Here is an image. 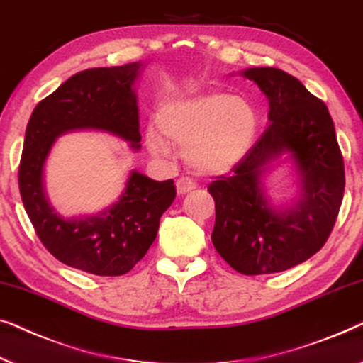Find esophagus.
<instances>
[{
  "mask_svg": "<svg viewBox=\"0 0 363 363\" xmlns=\"http://www.w3.org/2000/svg\"><path fill=\"white\" fill-rule=\"evenodd\" d=\"M176 189H177V194H179V196H184V194L191 192L196 189V182L187 179V177H181V179H177V182H176Z\"/></svg>",
  "mask_w": 363,
  "mask_h": 363,
  "instance_id": "34e87169",
  "label": "esophagus"
}]
</instances>
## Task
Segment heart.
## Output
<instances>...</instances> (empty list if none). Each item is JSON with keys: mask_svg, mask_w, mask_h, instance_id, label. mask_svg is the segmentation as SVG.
<instances>
[{"mask_svg": "<svg viewBox=\"0 0 363 363\" xmlns=\"http://www.w3.org/2000/svg\"><path fill=\"white\" fill-rule=\"evenodd\" d=\"M156 125L157 129L147 126L145 135L152 155L169 156L167 137L182 146L189 169L201 176H218L232 171L248 155L259 118L250 101L225 91H208L166 101L157 111Z\"/></svg>", "mask_w": 363, "mask_h": 363, "instance_id": "heart-1", "label": "heart"}]
</instances>
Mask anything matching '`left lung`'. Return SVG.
Here are the masks:
<instances>
[{
	"instance_id": "left-lung-1",
	"label": "left lung",
	"mask_w": 363,
	"mask_h": 363,
	"mask_svg": "<svg viewBox=\"0 0 363 363\" xmlns=\"http://www.w3.org/2000/svg\"><path fill=\"white\" fill-rule=\"evenodd\" d=\"M240 74L267 95L269 126L230 174L208 186L216 201L212 243L238 273H278L328 242L344 197V160L328 106L298 79L274 67ZM283 155L298 174L300 197L281 209L266 196L262 177Z\"/></svg>"
}]
</instances>
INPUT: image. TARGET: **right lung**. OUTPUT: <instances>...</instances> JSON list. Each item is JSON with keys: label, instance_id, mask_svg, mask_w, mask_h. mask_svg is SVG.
<instances>
[{"label": "right lung", "instance_id": "obj_1", "mask_svg": "<svg viewBox=\"0 0 363 363\" xmlns=\"http://www.w3.org/2000/svg\"><path fill=\"white\" fill-rule=\"evenodd\" d=\"M145 65L86 69L40 100L30 115L19 164V191L30 223L49 253L67 267L99 277L128 273L155 242L160 218L176 199L174 181L131 171L118 201L94 216L62 217L44 189V166L60 135L110 133L141 147L135 84Z\"/></svg>", "mask_w": 363, "mask_h": 363}]
</instances>
